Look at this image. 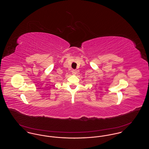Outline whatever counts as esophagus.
I'll return each mask as SVG.
<instances>
[{"label":"esophagus","instance_id":"esophagus-1","mask_svg":"<svg viewBox=\"0 0 149 149\" xmlns=\"http://www.w3.org/2000/svg\"><path fill=\"white\" fill-rule=\"evenodd\" d=\"M71 72H72V74H74V75H75V74H77V70L73 69V70H72Z\"/></svg>","mask_w":149,"mask_h":149}]
</instances>
